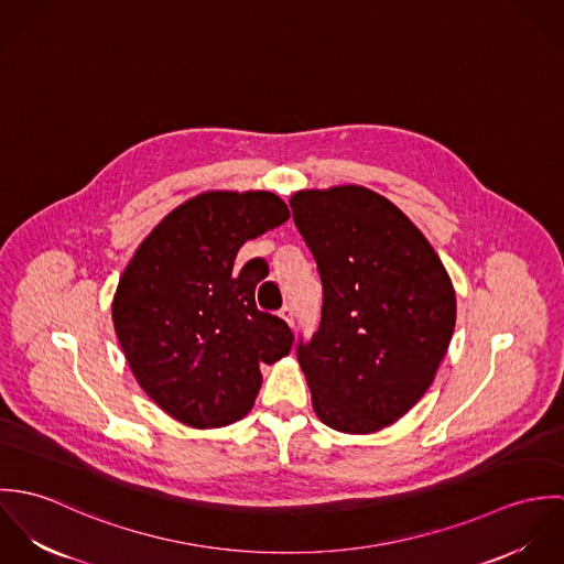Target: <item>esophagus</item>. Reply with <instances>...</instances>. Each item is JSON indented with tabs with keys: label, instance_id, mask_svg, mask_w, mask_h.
<instances>
[{
	"label": "esophagus",
	"instance_id": "1",
	"mask_svg": "<svg viewBox=\"0 0 564 564\" xmlns=\"http://www.w3.org/2000/svg\"><path fill=\"white\" fill-rule=\"evenodd\" d=\"M280 317H282L284 322L289 323L291 327H293V325H295V308H293L291 304L282 306V308H280Z\"/></svg>",
	"mask_w": 564,
	"mask_h": 564
}]
</instances>
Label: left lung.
Listing matches in <instances>:
<instances>
[{"instance_id":"obj_1","label":"left lung","mask_w":564,"mask_h":564,"mask_svg":"<svg viewBox=\"0 0 564 564\" xmlns=\"http://www.w3.org/2000/svg\"><path fill=\"white\" fill-rule=\"evenodd\" d=\"M293 221L322 278V323L297 360L325 425L369 434L434 380L456 323L452 280L425 237L362 186L300 191Z\"/></svg>"}]
</instances>
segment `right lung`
<instances>
[{"label": "right lung", "mask_w": 564, "mask_h": 564, "mask_svg": "<svg viewBox=\"0 0 564 564\" xmlns=\"http://www.w3.org/2000/svg\"><path fill=\"white\" fill-rule=\"evenodd\" d=\"M289 217L267 191L202 193L169 213L126 267L115 329L134 378L173 419L193 427L239 421L258 395L260 362L291 351L289 323L256 306L267 260L235 271L242 242Z\"/></svg>", "instance_id": "1"}]
</instances>
